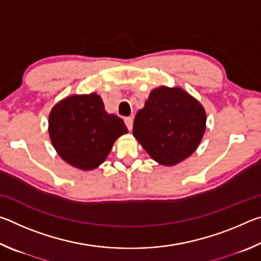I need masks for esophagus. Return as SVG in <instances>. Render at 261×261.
<instances>
[{"label": "esophagus", "mask_w": 261, "mask_h": 261, "mask_svg": "<svg viewBox=\"0 0 261 261\" xmlns=\"http://www.w3.org/2000/svg\"><path fill=\"white\" fill-rule=\"evenodd\" d=\"M124 122H125V125L127 127V130L131 131L132 130V126H134V120H132L131 117H126L125 120H124Z\"/></svg>", "instance_id": "1"}]
</instances>
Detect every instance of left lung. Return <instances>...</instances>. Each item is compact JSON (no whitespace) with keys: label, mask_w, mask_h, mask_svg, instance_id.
I'll return each instance as SVG.
<instances>
[{"label":"left lung","mask_w":261,"mask_h":261,"mask_svg":"<svg viewBox=\"0 0 261 261\" xmlns=\"http://www.w3.org/2000/svg\"><path fill=\"white\" fill-rule=\"evenodd\" d=\"M206 130V113L180 87L160 86L149 93L134 122V136L149 156L175 166L196 151Z\"/></svg>","instance_id":"1"}]
</instances>
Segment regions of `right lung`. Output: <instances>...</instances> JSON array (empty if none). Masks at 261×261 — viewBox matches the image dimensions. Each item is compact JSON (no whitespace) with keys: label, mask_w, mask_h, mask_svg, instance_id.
<instances>
[{"label":"right lung","mask_w":261,"mask_h":261,"mask_svg":"<svg viewBox=\"0 0 261 261\" xmlns=\"http://www.w3.org/2000/svg\"><path fill=\"white\" fill-rule=\"evenodd\" d=\"M51 144L59 155L81 170H92L102 163L126 126L105 110L96 93L70 95L53 107L48 121Z\"/></svg>","instance_id":"1"}]
</instances>
